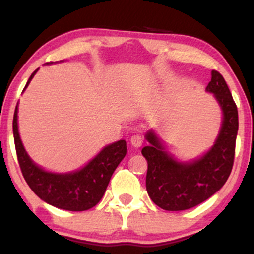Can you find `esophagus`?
Segmentation results:
<instances>
[{
	"mask_svg": "<svg viewBox=\"0 0 254 254\" xmlns=\"http://www.w3.org/2000/svg\"><path fill=\"white\" fill-rule=\"evenodd\" d=\"M131 144L133 145V147H141L142 143H143V137H142L141 133H133L132 136H131Z\"/></svg>",
	"mask_w": 254,
	"mask_h": 254,
	"instance_id": "obj_1",
	"label": "esophagus"
}]
</instances>
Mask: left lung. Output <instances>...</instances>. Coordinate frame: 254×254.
<instances>
[{"mask_svg": "<svg viewBox=\"0 0 254 254\" xmlns=\"http://www.w3.org/2000/svg\"><path fill=\"white\" fill-rule=\"evenodd\" d=\"M206 90L220 104L223 122L215 144L202 157L192 162H178L166 151L154 131L145 135L149 142L142 149L148 162L145 186L151 200L164 210H186L203 203L222 188L232 172L239 129L238 107L218 71H211Z\"/></svg>", "mask_w": 254, "mask_h": 254, "instance_id": "8db88e82", "label": "left lung"}]
</instances>
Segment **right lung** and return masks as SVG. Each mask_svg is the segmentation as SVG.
Listing matches in <instances>:
<instances>
[{"mask_svg": "<svg viewBox=\"0 0 254 254\" xmlns=\"http://www.w3.org/2000/svg\"><path fill=\"white\" fill-rule=\"evenodd\" d=\"M36 72L28 78L26 87ZM13 133L17 161L26 183L40 199L63 210L84 211L97 205L113 172L127 155V142L121 139L106 145L81 170L64 174L51 173L34 164L26 153L17 130V105L13 118Z\"/></svg>", "mask_w": 254, "mask_h": 254, "instance_id": "right-lung-1", "label": "right lung"}]
</instances>
